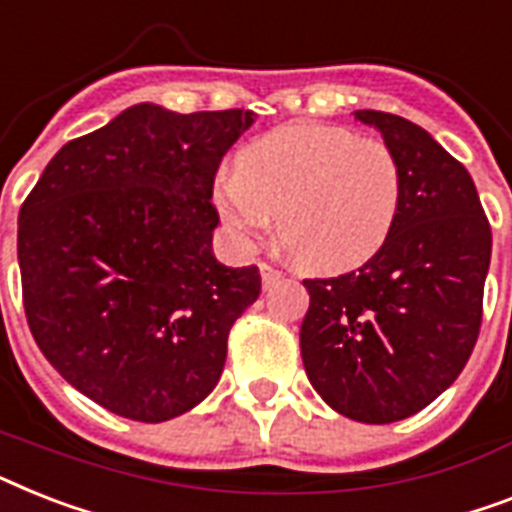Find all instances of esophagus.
I'll return each mask as SVG.
<instances>
[{
	"instance_id": "obj_1",
	"label": "esophagus",
	"mask_w": 512,
	"mask_h": 512,
	"mask_svg": "<svg viewBox=\"0 0 512 512\" xmlns=\"http://www.w3.org/2000/svg\"><path fill=\"white\" fill-rule=\"evenodd\" d=\"M260 273H263V286H265V289H270V286H276L278 281H281V270H278L276 265L260 263Z\"/></svg>"
}]
</instances>
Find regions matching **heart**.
<instances>
[{
	"mask_svg": "<svg viewBox=\"0 0 512 512\" xmlns=\"http://www.w3.org/2000/svg\"><path fill=\"white\" fill-rule=\"evenodd\" d=\"M215 207L244 242L278 215L284 247L307 268L350 270L371 260L402 207L392 147L339 126H289L249 144L215 184Z\"/></svg>",
	"mask_w": 512,
	"mask_h": 512,
	"instance_id": "obj_1",
	"label": "heart"
}]
</instances>
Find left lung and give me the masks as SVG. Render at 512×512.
<instances>
[{"mask_svg": "<svg viewBox=\"0 0 512 512\" xmlns=\"http://www.w3.org/2000/svg\"><path fill=\"white\" fill-rule=\"evenodd\" d=\"M402 165L392 234L357 270L305 278L299 347L326 405L360 423H394L434 402L479 339L492 228L471 173L410 120L357 110Z\"/></svg>", "mask_w": 512, "mask_h": 512, "instance_id": "1", "label": "left lung"}]
</instances>
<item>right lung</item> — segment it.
Wrapping results in <instances>:
<instances>
[{
  "label": "right lung",
  "mask_w": 512,
  "mask_h": 512,
  "mask_svg": "<svg viewBox=\"0 0 512 512\" xmlns=\"http://www.w3.org/2000/svg\"><path fill=\"white\" fill-rule=\"evenodd\" d=\"M255 112L141 102L68 141L20 207L28 328L54 371L110 413L170 421L205 400L260 270L213 255L215 173Z\"/></svg>",
  "instance_id": "right-lung-1"
}]
</instances>
